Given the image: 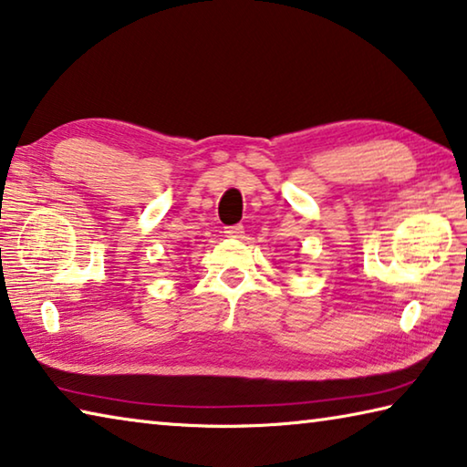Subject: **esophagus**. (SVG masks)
<instances>
[{
    "label": "esophagus",
    "instance_id": "34e87169",
    "mask_svg": "<svg viewBox=\"0 0 467 467\" xmlns=\"http://www.w3.org/2000/svg\"><path fill=\"white\" fill-rule=\"evenodd\" d=\"M224 234L228 236V239H243V234H244V228H243V224L224 226Z\"/></svg>",
    "mask_w": 467,
    "mask_h": 467
}]
</instances>
